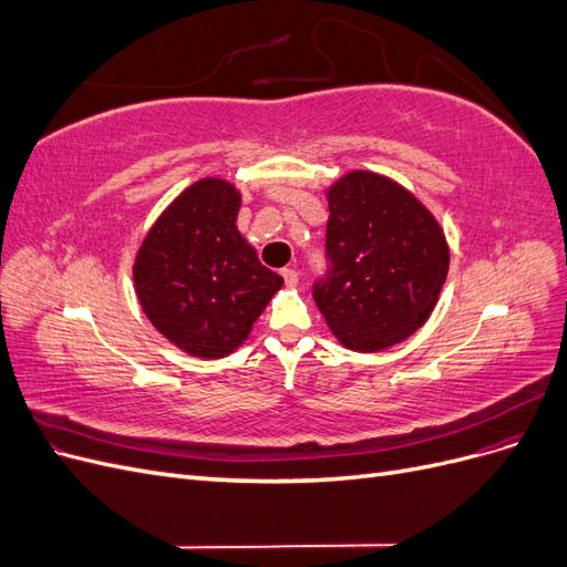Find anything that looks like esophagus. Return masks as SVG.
<instances>
[{"mask_svg": "<svg viewBox=\"0 0 567 567\" xmlns=\"http://www.w3.org/2000/svg\"><path fill=\"white\" fill-rule=\"evenodd\" d=\"M281 277H284V281H286V286H290V288L298 286V281H300V274H298L296 269H284Z\"/></svg>", "mask_w": 567, "mask_h": 567, "instance_id": "34e87169", "label": "esophagus"}]
</instances>
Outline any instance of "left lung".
I'll use <instances>...</instances> for the list:
<instances>
[{
    "label": "left lung",
    "mask_w": 567,
    "mask_h": 567,
    "mask_svg": "<svg viewBox=\"0 0 567 567\" xmlns=\"http://www.w3.org/2000/svg\"><path fill=\"white\" fill-rule=\"evenodd\" d=\"M326 277L315 302L342 346L379 352L416 333L435 310L450 246L425 205L390 177L354 169L326 192Z\"/></svg>",
    "instance_id": "left-lung-1"
}]
</instances>
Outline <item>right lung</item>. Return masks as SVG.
<instances>
[{"mask_svg": "<svg viewBox=\"0 0 567 567\" xmlns=\"http://www.w3.org/2000/svg\"><path fill=\"white\" fill-rule=\"evenodd\" d=\"M238 208L234 184L198 179L167 205L136 252L132 277L142 310L186 354H231L284 286L236 229Z\"/></svg>", "mask_w": 567, "mask_h": 567, "instance_id": "obj_1", "label": "right lung"}]
</instances>
